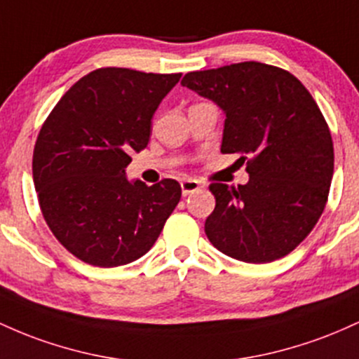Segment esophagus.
<instances>
[{"mask_svg":"<svg viewBox=\"0 0 359 359\" xmlns=\"http://www.w3.org/2000/svg\"><path fill=\"white\" fill-rule=\"evenodd\" d=\"M200 188H201L200 181H196V180H183V181H181V191H183V196L190 195V193L198 191Z\"/></svg>","mask_w":359,"mask_h":359,"instance_id":"obj_1","label":"esophagus"}]
</instances>
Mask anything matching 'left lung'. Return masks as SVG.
<instances>
[{"label":"left lung","mask_w":359,"mask_h":359,"mask_svg":"<svg viewBox=\"0 0 359 359\" xmlns=\"http://www.w3.org/2000/svg\"><path fill=\"white\" fill-rule=\"evenodd\" d=\"M181 84L222 108L220 151L248 161V184H210L208 241L244 263L287 256L320 219L332 181V137L316 100L288 71L255 60L188 72Z\"/></svg>","instance_id":"8db88e82"}]
</instances>
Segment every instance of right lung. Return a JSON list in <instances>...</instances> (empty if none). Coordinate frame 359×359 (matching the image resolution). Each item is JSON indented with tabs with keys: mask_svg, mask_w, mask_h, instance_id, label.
<instances>
[{
	"mask_svg": "<svg viewBox=\"0 0 359 359\" xmlns=\"http://www.w3.org/2000/svg\"><path fill=\"white\" fill-rule=\"evenodd\" d=\"M178 74L102 67L72 84L40 128L34 183L47 225L71 255L100 268L132 263L158 241L181 198L175 180L130 183L132 152Z\"/></svg>",
	"mask_w": 359,
	"mask_h": 359,
	"instance_id": "right-lung-1",
	"label": "right lung"
}]
</instances>
